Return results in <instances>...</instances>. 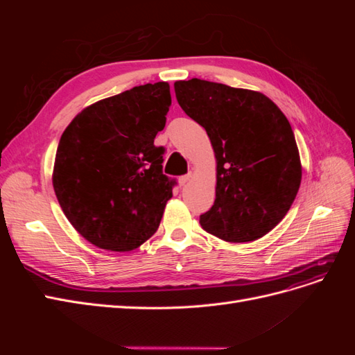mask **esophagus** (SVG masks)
Masks as SVG:
<instances>
[{"label": "esophagus", "mask_w": 355, "mask_h": 355, "mask_svg": "<svg viewBox=\"0 0 355 355\" xmlns=\"http://www.w3.org/2000/svg\"><path fill=\"white\" fill-rule=\"evenodd\" d=\"M191 178H192V175H191V173L184 175V176H180V178H179V185H180V187H185V185L188 184V182L191 180Z\"/></svg>", "instance_id": "1"}]
</instances>
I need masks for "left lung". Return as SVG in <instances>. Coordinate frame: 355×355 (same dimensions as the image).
Listing matches in <instances>:
<instances>
[{
	"mask_svg": "<svg viewBox=\"0 0 355 355\" xmlns=\"http://www.w3.org/2000/svg\"><path fill=\"white\" fill-rule=\"evenodd\" d=\"M175 92L216 155V200L200 216L202 230L230 243L263 237L286 216L302 179L286 115L262 93L219 83L176 81Z\"/></svg>",
	"mask_w": 355,
	"mask_h": 355,
	"instance_id": "obj_1",
	"label": "left lung"
}]
</instances>
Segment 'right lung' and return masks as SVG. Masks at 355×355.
<instances>
[{
    "label": "right lung",
    "instance_id": "obj_1",
    "mask_svg": "<svg viewBox=\"0 0 355 355\" xmlns=\"http://www.w3.org/2000/svg\"><path fill=\"white\" fill-rule=\"evenodd\" d=\"M171 103L164 81L93 103L63 132L53 188L72 227L105 250L128 252L158 230L176 179L154 139Z\"/></svg>",
    "mask_w": 355,
    "mask_h": 355
}]
</instances>
